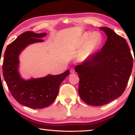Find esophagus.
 <instances>
[{"label":"esophagus","mask_w":135,"mask_h":135,"mask_svg":"<svg viewBox=\"0 0 135 135\" xmlns=\"http://www.w3.org/2000/svg\"><path fill=\"white\" fill-rule=\"evenodd\" d=\"M75 72V69H74L73 68H71V69H70V73H74Z\"/></svg>","instance_id":"1"}]
</instances>
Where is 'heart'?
Masks as SVG:
<instances>
[{"instance_id": "1", "label": "heart", "mask_w": 135, "mask_h": 135, "mask_svg": "<svg viewBox=\"0 0 135 135\" xmlns=\"http://www.w3.org/2000/svg\"><path fill=\"white\" fill-rule=\"evenodd\" d=\"M103 43V37L99 32L83 33L76 45L77 49L81 48L79 59L81 60H86L101 48Z\"/></svg>"}]
</instances>
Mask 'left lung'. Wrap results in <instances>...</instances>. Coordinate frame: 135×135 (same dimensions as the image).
Returning a JSON list of instances; mask_svg holds the SVG:
<instances>
[{
	"label": "left lung",
	"mask_w": 135,
	"mask_h": 135,
	"mask_svg": "<svg viewBox=\"0 0 135 135\" xmlns=\"http://www.w3.org/2000/svg\"><path fill=\"white\" fill-rule=\"evenodd\" d=\"M100 29L107 36L105 44L99 52L75 67L79 78V96L92 106L106 105L123 94L133 62L125 38L109 28Z\"/></svg>",
	"instance_id": "obj_1"
}]
</instances>
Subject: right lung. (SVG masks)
Wrapping results in <instances>:
<instances>
[{
  "label": "right lung",
  "mask_w": 135,
  "mask_h": 135,
  "mask_svg": "<svg viewBox=\"0 0 135 135\" xmlns=\"http://www.w3.org/2000/svg\"><path fill=\"white\" fill-rule=\"evenodd\" d=\"M46 33L26 32L7 47L2 65L4 79L13 98L20 103L33 109H41L51 105L57 96L60 85L69 75L68 70L57 75H48L40 78L26 80L19 73L20 53L28 45L43 42Z\"/></svg>",
  "instance_id": "right-lung-1"
}]
</instances>
